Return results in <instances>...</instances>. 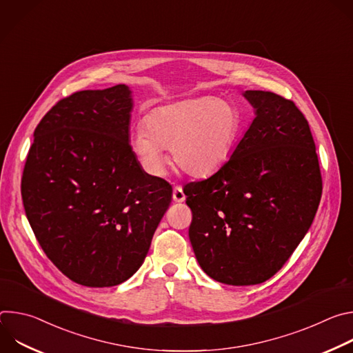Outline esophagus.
Returning <instances> with one entry per match:
<instances>
[{
    "instance_id": "34e87169",
    "label": "esophagus",
    "mask_w": 353,
    "mask_h": 353,
    "mask_svg": "<svg viewBox=\"0 0 353 353\" xmlns=\"http://www.w3.org/2000/svg\"><path fill=\"white\" fill-rule=\"evenodd\" d=\"M184 199H185V194L183 191V187L181 185H174V188H173V201H174V203H183Z\"/></svg>"
}]
</instances>
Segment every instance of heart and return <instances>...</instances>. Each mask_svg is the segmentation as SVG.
Returning <instances> with one entry per match:
<instances>
[{"mask_svg":"<svg viewBox=\"0 0 353 353\" xmlns=\"http://www.w3.org/2000/svg\"><path fill=\"white\" fill-rule=\"evenodd\" d=\"M240 132L236 108L216 97L190 99L149 110L132 132V150L148 173L161 176L170 146L177 166L204 177L228 162Z\"/></svg>","mask_w":353,"mask_h":353,"instance_id":"obj_1","label":"heart"}]
</instances>
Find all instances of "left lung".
<instances>
[{
	"label": "left lung",
	"instance_id": "obj_1",
	"mask_svg": "<svg viewBox=\"0 0 353 353\" xmlns=\"http://www.w3.org/2000/svg\"><path fill=\"white\" fill-rule=\"evenodd\" d=\"M243 94L256 117L230 159L183 188L198 264L234 286L263 283L283 267L312 226L323 191L303 113L274 92Z\"/></svg>",
	"mask_w": 353,
	"mask_h": 353
}]
</instances>
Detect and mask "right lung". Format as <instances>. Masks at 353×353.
<instances>
[{
    "label": "right lung",
    "instance_id": "right-lung-1",
    "mask_svg": "<svg viewBox=\"0 0 353 353\" xmlns=\"http://www.w3.org/2000/svg\"><path fill=\"white\" fill-rule=\"evenodd\" d=\"M131 90H81L34 130L22 174L30 228L67 278L119 285L142 265L172 203V185L145 173L128 142Z\"/></svg>",
    "mask_w": 353,
    "mask_h": 353
}]
</instances>
